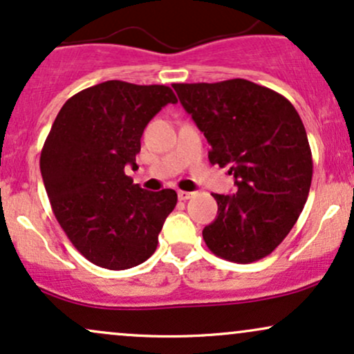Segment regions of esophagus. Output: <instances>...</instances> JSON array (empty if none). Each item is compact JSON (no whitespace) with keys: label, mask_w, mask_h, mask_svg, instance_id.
Here are the masks:
<instances>
[{"label":"esophagus","mask_w":354,"mask_h":354,"mask_svg":"<svg viewBox=\"0 0 354 354\" xmlns=\"http://www.w3.org/2000/svg\"><path fill=\"white\" fill-rule=\"evenodd\" d=\"M193 194L194 193H191V191H178V198H180L181 201H186V200H189V198H193Z\"/></svg>","instance_id":"34e87169"}]
</instances>
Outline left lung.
<instances>
[{
    "label": "left lung",
    "instance_id": "1",
    "mask_svg": "<svg viewBox=\"0 0 354 354\" xmlns=\"http://www.w3.org/2000/svg\"><path fill=\"white\" fill-rule=\"evenodd\" d=\"M211 145V165L230 166L236 194H213L218 216L203 230L211 253L258 261L288 236L310 193L313 158L293 104L248 80L173 84Z\"/></svg>",
    "mask_w": 354,
    "mask_h": 354
}]
</instances>
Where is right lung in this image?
<instances>
[{
  "instance_id": "1",
  "label": "right lung",
  "mask_w": 354,
  "mask_h": 354,
  "mask_svg": "<svg viewBox=\"0 0 354 354\" xmlns=\"http://www.w3.org/2000/svg\"><path fill=\"white\" fill-rule=\"evenodd\" d=\"M168 103L165 84L104 81L59 109L39 158L53 213L73 246L93 265L128 270L156 251L176 206L174 189L146 191L126 176L136 166L146 124Z\"/></svg>"
}]
</instances>
